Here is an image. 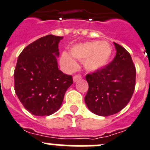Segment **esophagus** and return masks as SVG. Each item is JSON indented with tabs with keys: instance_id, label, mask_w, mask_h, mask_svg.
I'll return each mask as SVG.
<instances>
[{
	"instance_id": "1",
	"label": "esophagus",
	"mask_w": 150,
	"mask_h": 150,
	"mask_svg": "<svg viewBox=\"0 0 150 150\" xmlns=\"http://www.w3.org/2000/svg\"><path fill=\"white\" fill-rule=\"evenodd\" d=\"M81 75H74V77H73V81L74 82H76L77 81H79V80H81Z\"/></svg>"
}]
</instances>
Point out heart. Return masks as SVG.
<instances>
[{
  "mask_svg": "<svg viewBox=\"0 0 150 150\" xmlns=\"http://www.w3.org/2000/svg\"><path fill=\"white\" fill-rule=\"evenodd\" d=\"M113 54V49L107 42H87L73 46L70 54L63 52L61 56V64L69 71L75 70L77 63L75 59L82 62L83 66L89 72L98 71L108 64Z\"/></svg>",
  "mask_w": 150,
  "mask_h": 150,
  "instance_id": "1",
  "label": "heart"
}]
</instances>
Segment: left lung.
I'll return each instance as SVG.
<instances>
[{
	"label": "left lung",
	"instance_id": "left-lung-1",
	"mask_svg": "<svg viewBox=\"0 0 150 150\" xmlns=\"http://www.w3.org/2000/svg\"><path fill=\"white\" fill-rule=\"evenodd\" d=\"M117 50L106 67L86 75L88 91L85 97L87 107L99 116L113 115L125 108L134 92L136 68L127 50L114 42Z\"/></svg>",
	"mask_w": 150,
	"mask_h": 150
}]
</instances>
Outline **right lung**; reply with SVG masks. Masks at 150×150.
<instances>
[{
  "label": "right lung",
  "mask_w": 150,
  "mask_h": 150,
  "mask_svg": "<svg viewBox=\"0 0 150 150\" xmlns=\"http://www.w3.org/2000/svg\"><path fill=\"white\" fill-rule=\"evenodd\" d=\"M62 36L47 35L26 46L14 70V90L26 110L36 116L57 111L65 91L73 84L71 75L58 68L59 43Z\"/></svg>",
  "instance_id": "right-lung-1"
}]
</instances>
